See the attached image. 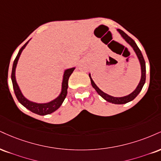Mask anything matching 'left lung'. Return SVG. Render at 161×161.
Returning a JSON list of instances; mask_svg holds the SVG:
<instances>
[{"label":"left lung","mask_w":161,"mask_h":161,"mask_svg":"<svg viewBox=\"0 0 161 161\" xmlns=\"http://www.w3.org/2000/svg\"><path fill=\"white\" fill-rule=\"evenodd\" d=\"M117 31L119 33L120 35H121V37L125 40L126 42L128 43L129 45L132 47V49H133V51H134L135 54H136L137 58L139 60V64H140V69H141V78H140V80H139L138 86H136V88H135V90L133 91V92H131L130 94H128V95H126L124 97H113L112 95H109V94H106L105 92H103L102 90H100V89L98 88L97 86L95 84V82H94V80L92 79V76H91V73H89V77H90L91 82H92L93 88L95 89L96 92L98 93V94H100V95L101 96L104 100L114 104H125L128 102L132 101L134 98H136V97L138 95L139 92H140L141 90H142V87L144 86L145 82H146V62H145V60L143 58L142 52H141L140 50H139V47L137 46L136 43L135 42L134 40H133L132 38L130 37L127 34H125L123 31L120 30V29H117Z\"/></svg>","instance_id":"obj_1"}]
</instances>
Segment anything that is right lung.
Returning <instances> with one entry per match:
<instances>
[{
    "instance_id": "right-lung-1",
    "label": "right lung",
    "mask_w": 161,
    "mask_h": 161,
    "mask_svg": "<svg viewBox=\"0 0 161 161\" xmlns=\"http://www.w3.org/2000/svg\"><path fill=\"white\" fill-rule=\"evenodd\" d=\"M31 40V39H30V40H29L21 48L20 50L19 51L18 55H17L16 58H15L14 62H13L12 74H11V79H12L13 89H14L15 94V96H16L19 102L20 103L22 106H24L26 109H28V110H30L31 112L40 115H49V114H51L52 112L56 111V110L61 106V104L63 103L64 100L67 94L69 78V76H70V75L73 73V71H74L75 67H72V68L64 69L63 74V79H62L61 82V92H60L59 95L56 98H55V99L51 100V101L49 102L42 103H40L34 102L28 100V98L25 97L24 94H22V91H21L20 89V87H19L18 82H17L16 77H15V69H16L18 61L21 55H22V51L25 49V48L26 47V46L28 45Z\"/></svg>"
}]
</instances>
